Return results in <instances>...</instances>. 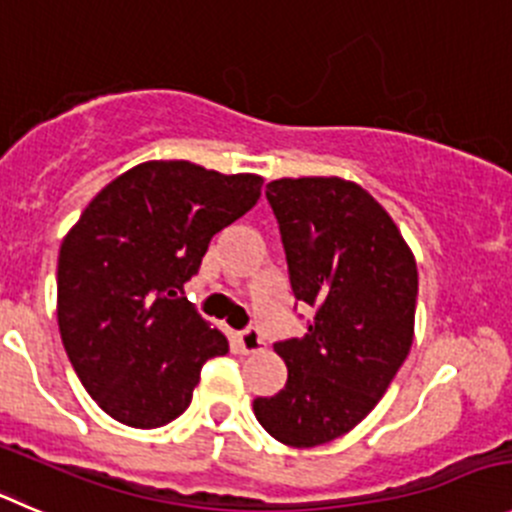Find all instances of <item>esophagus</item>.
I'll list each match as a JSON object with an SVG mask.
<instances>
[{"label": "esophagus", "instance_id": "obj_1", "mask_svg": "<svg viewBox=\"0 0 512 512\" xmlns=\"http://www.w3.org/2000/svg\"><path fill=\"white\" fill-rule=\"evenodd\" d=\"M264 339H261L259 329H246V332L238 334V347H241L243 354H256V352H264Z\"/></svg>", "mask_w": 512, "mask_h": 512}]
</instances>
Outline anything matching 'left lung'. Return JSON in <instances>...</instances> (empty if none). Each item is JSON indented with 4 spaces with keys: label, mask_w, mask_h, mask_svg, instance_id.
Wrapping results in <instances>:
<instances>
[{
    "label": "left lung",
    "mask_w": 512,
    "mask_h": 512,
    "mask_svg": "<svg viewBox=\"0 0 512 512\" xmlns=\"http://www.w3.org/2000/svg\"><path fill=\"white\" fill-rule=\"evenodd\" d=\"M294 296L314 306L304 337L276 344L289 369L253 412L274 440L316 447L347 435L377 407L415 339V253L389 213L337 175L266 186Z\"/></svg>",
    "instance_id": "left-lung-1"
}]
</instances>
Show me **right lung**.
Returning <instances> with one entry per match:
<instances>
[{
	"instance_id": "add662e5",
	"label": "right lung",
	"mask_w": 512,
	"mask_h": 512,
	"mask_svg": "<svg viewBox=\"0 0 512 512\" xmlns=\"http://www.w3.org/2000/svg\"><path fill=\"white\" fill-rule=\"evenodd\" d=\"M264 178L191 160H148L107 183L67 231L57 324L102 412L155 430L191 405L201 367L228 352L221 329L183 299L218 231L251 211Z\"/></svg>"
}]
</instances>
